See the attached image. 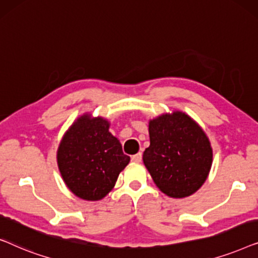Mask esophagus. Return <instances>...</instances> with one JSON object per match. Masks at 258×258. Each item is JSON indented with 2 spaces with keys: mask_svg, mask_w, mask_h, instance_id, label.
<instances>
[{
  "mask_svg": "<svg viewBox=\"0 0 258 258\" xmlns=\"http://www.w3.org/2000/svg\"><path fill=\"white\" fill-rule=\"evenodd\" d=\"M132 161L133 162H136V163H139V162L142 161V153H139L136 155H133L132 156Z\"/></svg>",
  "mask_w": 258,
  "mask_h": 258,
  "instance_id": "obj_1",
  "label": "esophagus"
}]
</instances>
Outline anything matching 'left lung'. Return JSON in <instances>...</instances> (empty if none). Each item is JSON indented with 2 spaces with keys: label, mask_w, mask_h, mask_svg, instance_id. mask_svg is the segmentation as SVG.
<instances>
[{
  "label": "left lung",
  "mask_w": 258,
  "mask_h": 258,
  "mask_svg": "<svg viewBox=\"0 0 258 258\" xmlns=\"http://www.w3.org/2000/svg\"><path fill=\"white\" fill-rule=\"evenodd\" d=\"M149 136L143 162L157 188L174 199L196 192L213 163V149L202 128L184 112L174 111L151 119Z\"/></svg>",
  "instance_id": "1"
}]
</instances>
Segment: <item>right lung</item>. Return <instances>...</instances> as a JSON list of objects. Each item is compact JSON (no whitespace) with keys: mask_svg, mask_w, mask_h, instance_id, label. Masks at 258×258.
Segmentation results:
<instances>
[{"mask_svg":"<svg viewBox=\"0 0 258 258\" xmlns=\"http://www.w3.org/2000/svg\"><path fill=\"white\" fill-rule=\"evenodd\" d=\"M130 157L119 141L109 133L103 117L84 114L73 123L57 149L59 172L74 195L98 201L108 195Z\"/></svg>","mask_w":258,"mask_h":258,"instance_id":"1","label":"right lung"}]
</instances>
